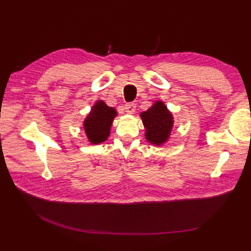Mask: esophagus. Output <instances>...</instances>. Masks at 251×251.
Wrapping results in <instances>:
<instances>
[{"instance_id":"obj_1","label":"esophagus","mask_w":251,"mask_h":251,"mask_svg":"<svg viewBox=\"0 0 251 251\" xmlns=\"http://www.w3.org/2000/svg\"><path fill=\"white\" fill-rule=\"evenodd\" d=\"M125 110L128 114H134L135 111H136V103H127L125 104Z\"/></svg>"}]
</instances>
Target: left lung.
Listing matches in <instances>:
<instances>
[{
	"label": "left lung",
	"mask_w": 251,
	"mask_h": 251,
	"mask_svg": "<svg viewBox=\"0 0 251 251\" xmlns=\"http://www.w3.org/2000/svg\"><path fill=\"white\" fill-rule=\"evenodd\" d=\"M140 117L145 126L146 139L155 147H162L169 140L174 127L173 113L162 100H156Z\"/></svg>",
	"instance_id": "obj_1"
}]
</instances>
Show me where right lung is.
<instances>
[{"label":"right lung","mask_w":251,"mask_h":251,"mask_svg":"<svg viewBox=\"0 0 251 251\" xmlns=\"http://www.w3.org/2000/svg\"><path fill=\"white\" fill-rule=\"evenodd\" d=\"M115 116L117 112L114 108L106 105L103 100L96 101L83 123L85 134L92 145L106 141Z\"/></svg>","instance_id":"right-lung-1"}]
</instances>
